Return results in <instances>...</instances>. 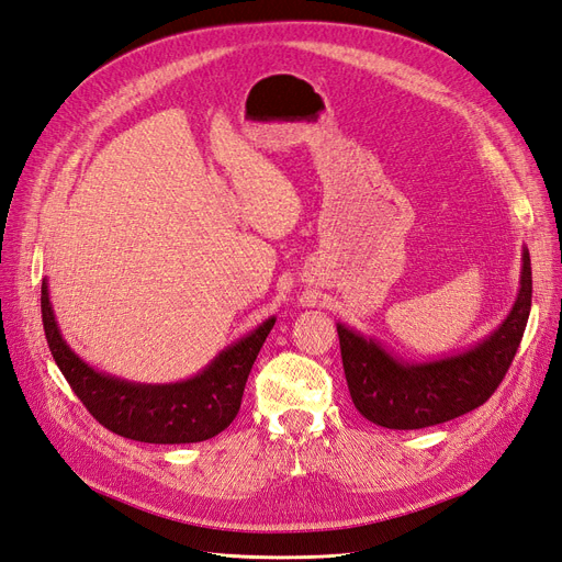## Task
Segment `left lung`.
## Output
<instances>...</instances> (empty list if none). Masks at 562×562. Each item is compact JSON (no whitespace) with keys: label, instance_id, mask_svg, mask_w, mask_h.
Segmentation results:
<instances>
[{"label":"left lung","instance_id":"obj_1","mask_svg":"<svg viewBox=\"0 0 562 562\" xmlns=\"http://www.w3.org/2000/svg\"><path fill=\"white\" fill-rule=\"evenodd\" d=\"M532 270L521 252V280L507 317L463 351L407 361L372 336L338 322L345 378L357 409L372 424L414 430L461 417L484 405L514 361L530 317Z\"/></svg>","mask_w":562,"mask_h":562}]
</instances>
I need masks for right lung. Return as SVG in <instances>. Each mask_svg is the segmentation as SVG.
<instances>
[{"label": "right lung", "mask_w": 562, "mask_h": 562, "mask_svg": "<svg viewBox=\"0 0 562 562\" xmlns=\"http://www.w3.org/2000/svg\"><path fill=\"white\" fill-rule=\"evenodd\" d=\"M41 317L57 368L92 417L122 438L150 445L203 442L232 424L249 370L276 326V317H268L192 378L145 384L109 375L76 355L55 319L46 278L41 282Z\"/></svg>", "instance_id": "1"}]
</instances>
